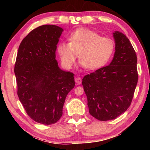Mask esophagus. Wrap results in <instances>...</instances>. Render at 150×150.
I'll return each mask as SVG.
<instances>
[{
  "mask_svg": "<svg viewBox=\"0 0 150 150\" xmlns=\"http://www.w3.org/2000/svg\"><path fill=\"white\" fill-rule=\"evenodd\" d=\"M75 81V83L77 85H80V84H81V82H82V79H81L79 77H76Z\"/></svg>",
  "mask_w": 150,
  "mask_h": 150,
  "instance_id": "34e87169",
  "label": "esophagus"
}]
</instances>
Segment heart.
Listing matches in <instances>:
<instances>
[{"label":"heart","mask_w":150,"mask_h":150,"mask_svg":"<svg viewBox=\"0 0 150 150\" xmlns=\"http://www.w3.org/2000/svg\"><path fill=\"white\" fill-rule=\"evenodd\" d=\"M68 40L69 43L61 42L57 45L61 62L66 69L71 68L77 54L81 67L98 69L107 63L115 50L112 40L87 28L75 30Z\"/></svg>","instance_id":"heart-1"}]
</instances>
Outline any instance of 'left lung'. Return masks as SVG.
I'll use <instances>...</instances> for the list:
<instances>
[{"instance_id":"1","label":"left lung","mask_w":150,"mask_h":150,"mask_svg":"<svg viewBox=\"0 0 150 150\" xmlns=\"http://www.w3.org/2000/svg\"><path fill=\"white\" fill-rule=\"evenodd\" d=\"M113 37L115 52L111 63L82 81L90 115L101 121L114 120L128 108L138 79L137 56L130 40L118 31Z\"/></svg>"}]
</instances>
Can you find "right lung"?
Instances as JSON below:
<instances>
[{"instance_id":"add662e5","label":"right lung","mask_w":150,"mask_h":150,"mask_svg":"<svg viewBox=\"0 0 150 150\" xmlns=\"http://www.w3.org/2000/svg\"><path fill=\"white\" fill-rule=\"evenodd\" d=\"M63 31L55 25L33 30L20 43L15 63L20 101L32 120L45 125L59 120L66 96L75 87L74 74L61 69L55 59Z\"/></svg>"}]
</instances>
